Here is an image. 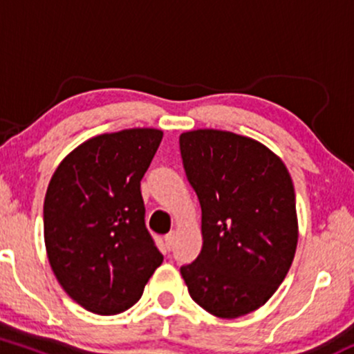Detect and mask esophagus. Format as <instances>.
Segmentation results:
<instances>
[{"label": "esophagus", "instance_id": "34e87169", "mask_svg": "<svg viewBox=\"0 0 354 354\" xmlns=\"http://www.w3.org/2000/svg\"><path fill=\"white\" fill-rule=\"evenodd\" d=\"M174 239H176V233H169V234H166L165 236V245H166V248H168V250H173V246H174Z\"/></svg>", "mask_w": 354, "mask_h": 354}]
</instances>
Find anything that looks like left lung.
<instances>
[{
  "label": "left lung",
  "mask_w": 354,
  "mask_h": 354,
  "mask_svg": "<svg viewBox=\"0 0 354 354\" xmlns=\"http://www.w3.org/2000/svg\"><path fill=\"white\" fill-rule=\"evenodd\" d=\"M186 178L201 206V253L181 266L189 296L218 318L263 306L286 278L298 245L295 186L281 158L221 129L180 136Z\"/></svg>",
  "instance_id": "1"
}]
</instances>
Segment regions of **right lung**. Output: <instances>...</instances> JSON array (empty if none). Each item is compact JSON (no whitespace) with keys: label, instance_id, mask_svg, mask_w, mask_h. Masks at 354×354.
<instances>
[{"label":"right lung","instance_id":"1","mask_svg":"<svg viewBox=\"0 0 354 354\" xmlns=\"http://www.w3.org/2000/svg\"><path fill=\"white\" fill-rule=\"evenodd\" d=\"M161 140L154 128L89 138L48 185L43 221L51 270L66 295L95 315L131 308L163 263L146 230L140 188Z\"/></svg>","mask_w":354,"mask_h":354}]
</instances>
